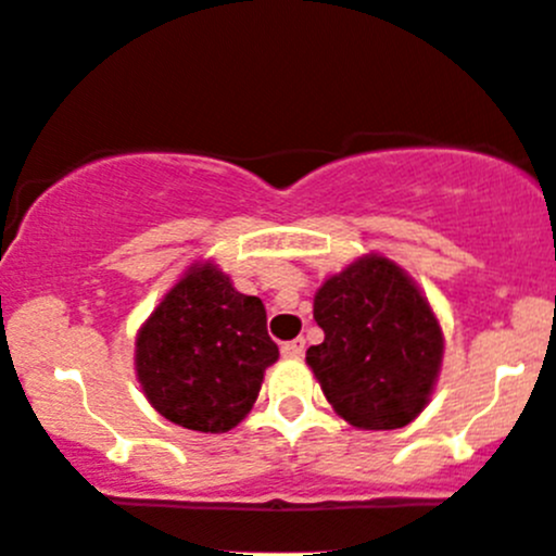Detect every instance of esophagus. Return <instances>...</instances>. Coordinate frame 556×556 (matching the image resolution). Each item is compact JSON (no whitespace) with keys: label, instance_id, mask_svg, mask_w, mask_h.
Returning <instances> with one entry per match:
<instances>
[{"label":"esophagus","instance_id":"esophagus-1","mask_svg":"<svg viewBox=\"0 0 556 556\" xmlns=\"http://www.w3.org/2000/svg\"><path fill=\"white\" fill-rule=\"evenodd\" d=\"M282 354L285 357H302L304 354V338H293L288 343H282Z\"/></svg>","mask_w":556,"mask_h":556}]
</instances>
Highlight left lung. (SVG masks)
Instances as JSON below:
<instances>
[{
  "mask_svg": "<svg viewBox=\"0 0 556 556\" xmlns=\"http://www.w3.org/2000/svg\"><path fill=\"white\" fill-rule=\"evenodd\" d=\"M324 343L307 365L334 413L357 429H402L429 404L443 365V329L413 277L363 254L315 290Z\"/></svg>",
  "mask_w": 556,
  "mask_h": 556,
  "instance_id": "1",
  "label": "left lung"
}]
</instances>
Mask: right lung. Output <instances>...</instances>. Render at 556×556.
I'll use <instances>...</instances> for the list:
<instances>
[{
  "label": "right lung",
  "instance_id": "1",
  "mask_svg": "<svg viewBox=\"0 0 556 556\" xmlns=\"http://www.w3.org/2000/svg\"><path fill=\"white\" fill-rule=\"evenodd\" d=\"M277 357L263 302L238 293L213 260L191 263L135 338L143 396L163 418L193 432L238 427Z\"/></svg>",
  "mask_w": 556,
  "mask_h": 556
}]
</instances>
